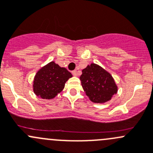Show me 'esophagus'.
Here are the masks:
<instances>
[{
  "label": "esophagus",
  "mask_w": 153,
  "mask_h": 153,
  "mask_svg": "<svg viewBox=\"0 0 153 153\" xmlns=\"http://www.w3.org/2000/svg\"><path fill=\"white\" fill-rule=\"evenodd\" d=\"M72 73L74 76H77V75H78V73H77V70H73L72 72Z\"/></svg>",
  "instance_id": "obj_1"
}]
</instances>
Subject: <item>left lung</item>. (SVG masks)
<instances>
[{"mask_svg": "<svg viewBox=\"0 0 153 153\" xmlns=\"http://www.w3.org/2000/svg\"><path fill=\"white\" fill-rule=\"evenodd\" d=\"M80 80L86 95L95 103H105L117 92L111 74L95 63L83 69Z\"/></svg>", "mask_w": 153, "mask_h": 153, "instance_id": "left-lung-1", "label": "left lung"}]
</instances>
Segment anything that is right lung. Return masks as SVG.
<instances>
[{"label": "right lung", "instance_id": "1", "mask_svg": "<svg viewBox=\"0 0 153 153\" xmlns=\"http://www.w3.org/2000/svg\"><path fill=\"white\" fill-rule=\"evenodd\" d=\"M72 75L54 62L43 66L36 74L33 81V92L42 99L55 97L64 88L65 83Z\"/></svg>", "mask_w": 153, "mask_h": 153}]
</instances>
